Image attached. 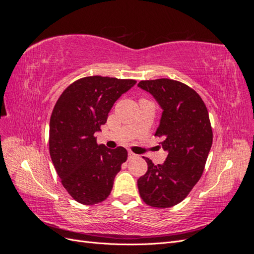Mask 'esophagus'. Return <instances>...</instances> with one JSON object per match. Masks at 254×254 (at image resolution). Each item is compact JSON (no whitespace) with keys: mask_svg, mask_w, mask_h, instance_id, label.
<instances>
[{"mask_svg":"<svg viewBox=\"0 0 254 254\" xmlns=\"http://www.w3.org/2000/svg\"><path fill=\"white\" fill-rule=\"evenodd\" d=\"M136 157H137V156L134 155L133 152H131V151L128 152V158H129V159H134V158H136Z\"/></svg>","mask_w":254,"mask_h":254,"instance_id":"34e87169","label":"esophagus"}]
</instances>
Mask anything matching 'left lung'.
Returning <instances> with one entry per match:
<instances>
[{
    "label": "left lung",
    "mask_w": 254,
    "mask_h": 254,
    "mask_svg": "<svg viewBox=\"0 0 254 254\" xmlns=\"http://www.w3.org/2000/svg\"><path fill=\"white\" fill-rule=\"evenodd\" d=\"M162 109L156 135L167 152L163 164L144 158L148 170L137 180L143 201L155 207H171L186 198L203 173L213 133L206 107L196 92L180 81L161 78L142 80Z\"/></svg>",
    "instance_id": "1"
}]
</instances>
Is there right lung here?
Instances as JSON below:
<instances>
[{
  "label": "right lung",
  "instance_id": "right-lung-1",
  "mask_svg": "<svg viewBox=\"0 0 254 254\" xmlns=\"http://www.w3.org/2000/svg\"><path fill=\"white\" fill-rule=\"evenodd\" d=\"M136 83L133 79L89 76L60 95L50 121V155L64 188L76 201L96 204L111 193L127 160L124 147L96 143L114 103Z\"/></svg>",
  "mask_w": 254,
  "mask_h": 254
}]
</instances>
